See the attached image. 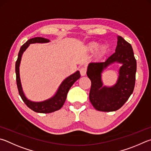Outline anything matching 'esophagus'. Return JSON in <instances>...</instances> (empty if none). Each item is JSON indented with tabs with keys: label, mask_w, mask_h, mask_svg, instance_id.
Returning <instances> with one entry per match:
<instances>
[{
	"label": "esophagus",
	"mask_w": 151,
	"mask_h": 151,
	"mask_svg": "<svg viewBox=\"0 0 151 151\" xmlns=\"http://www.w3.org/2000/svg\"><path fill=\"white\" fill-rule=\"evenodd\" d=\"M86 71H87V69H86V67H81L80 68V73H81V76L86 75Z\"/></svg>",
	"instance_id": "34e87169"
}]
</instances>
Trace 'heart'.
I'll return each instance as SVG.
<instances>
[{
	"label": "heart",
	"mask_w": 151,
	"mask_h": 151,
	"mask_svg": "<svg viewBox=\"0 0 151 151\" xmlns=\"http://www.w3.org/2000/svg\"><path fill=\"white\" fill-rule=\"evenodd\" d=\"M98 47V43L96 42H91L89 43L88 48L90 50H95Z\"/></svg>",
	"instance_id": "1"
}]
</instances>
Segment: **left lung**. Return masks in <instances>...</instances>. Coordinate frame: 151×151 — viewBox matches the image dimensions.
I'll list each match as a JSON object with an SVG mask.
<instances>
[{
  "label": "left lung",
  "instance_id": "1",
  "mask_svg": "<svg viewBox=\"0 0 151 151\" xmlns=\"http://www.w3.org/2000/svg\"><path fill=\"white\" fill-rule=\"evenodd\" d=\"M116 52L104 61L91 62L87 76L91 81L89 99L98 111H116L124 105L132 94L135 84L137 62L130 43L121 36L117 37ZM122 64L117 83L112 87L102 86L101 75L105 68L112 62Z\"/></svg>",
  "mask_w": 151,
  "mask_h": 151
}]
</instances>
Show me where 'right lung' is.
<instances>
[{
    "label": "right lung",
    "mask_w": 151,
    "mask_h": 151,
    "mask_svg": "<svg viewBox=\"0 0 151 151\" xmlns=\"http://www.w3.org/2000/svg\"><path fill=\"white\" fill-rule=\"evenodd\" d=\"M49 42V40L40 37L32 38V39L28 40L22 46L20 51H19L17 61L16 62L15 68L16 75V84H17L18 92L21 98L29 108L32 109L33 111L37 112V113L42 114L51 113V112L57 111L61 109L62 106H63L65 100H66L68 90L70 88V87L73 86V84L81 77L80 72L79 71H76L75 73H74L73 75L68 76L60 85L56 94L53 98H51V99L43 101V102H34L27 99L22 92V89L20 79V73H19V66H20L22 55L24 51L28 48L29 45L31 44V43H47Z\"/></svg>",
    "instance_id": "obj_1"
}]
</instances>
